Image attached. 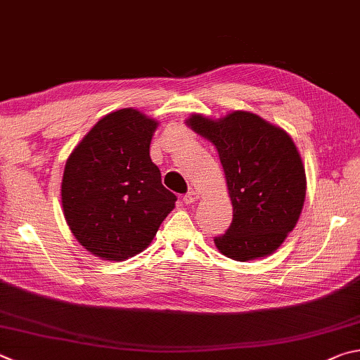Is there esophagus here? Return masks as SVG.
<instances>
[{"instance_id": "1", "label": "esophagus", "mask_w": 360, "mask_h": 360, "mask_svg": "<svg viewBox=\"0 0 360 360\" xmlns=\"http://www.w3.org/2000/svg\"><path fill=\"white\" fill-rule=\"evenodd\" d=\"M195 201H198V193L195 191H188L184 195V202H186V205H193Z\"/></svg>"}]
</instances>
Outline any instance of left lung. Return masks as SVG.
Instances as JSON below:
<instances>
[{"mask_svg":"<svg viewBox=\"0 0 360 360\" xmlns=\"http://www.w3.org/2000/svg\"><path fill=\"white\" fill-rule=\"evenodd\" d=\"M187 126L217 148L224 167L233 221L214 238L225 257L250 261L282 245L302 212L307 179L291 136L250 112L221 120L192 115Z\"/></svg>","mask_w":360,"mask_h":360,"instance_id":"left-lung-1","label":"left lung"}]
</instances>
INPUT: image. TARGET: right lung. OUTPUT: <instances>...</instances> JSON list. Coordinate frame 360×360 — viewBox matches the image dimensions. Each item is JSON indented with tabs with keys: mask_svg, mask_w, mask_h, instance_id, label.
Segmentation results:
<instances>
[{
	"mask_svg": "<svg viewBox=\"0 0 360 360\" xmlns=\"http://www.w3.org/2000/svg\"><path fill=\"white\" fill-rule=\"evenodd\" d=\"M159 122L139 110L103 116L66 162L63 211L78 243L96 257L124 261L151 244L176 195L149 158Z\"/></svg>",
	"mask_w": 360,
	"mask_h": 360,
	"instance_id": "right-lung-1",
	"label": "right lung"
}]
</instances>
